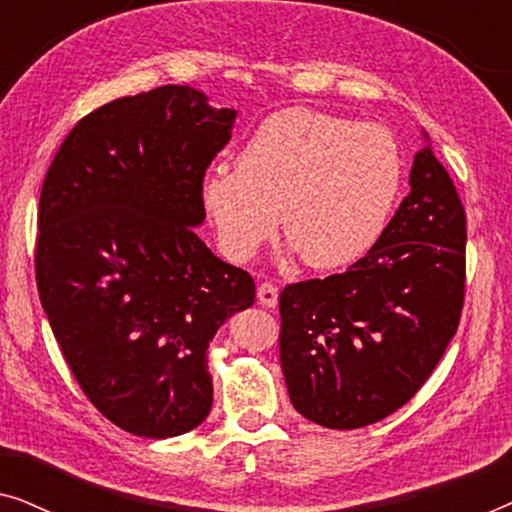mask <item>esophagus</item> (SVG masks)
I'll return each mask as SVG.
<instances>
[{
    "label": "esophagus",
    "instance_id": "1",
    "mask_svg": "<svg viewBox=\"0 0 512 512\" xmlns=\"http://www.w3.org/2000/svg\"><path fill=\"white\" fill-rule=\"evenodd\" d=\"M256 298H258V303H261L263 307H275V305H277V300H279V291H277V286H275V284H270V282L258 284Z\"/></svg>",
    "mask_w": 512,
    "mask_h": 512
}]
</instances>
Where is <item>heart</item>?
Wrapping results in <instances>:
<instances>
[{
	"label": "heart",
	"mask_w": 512,
	"mask_h": 512,
	"mask_svg": "<svg viewBox=\"0 0 512 512\" xmlns=\"http://www.w3.org/2000/svg\"><path fill=\"white\" fill-rule=\"evenodd\" d=\"M401 179V149L387 128L293 107L258 125L237 167L209 170L200 198L230 261H249L272 240L282 212L303 261L335 270L377 242Z\"/></svg>",
	"instance_id": "obj_1"
}]
</instances>
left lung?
<instances>
[{
  "mask_svg": "<svg viewBox=\"0 0 512 512\" xmlns=\"http://www.w3.org/2000/svg\"><path fill=\"white\" fill-rule=\"evenodd\" d=\"M466 209L431 146L410 193L347 272L279 293V359L293 408L326 429H361L403 408L459 326Z\"/></svg>",
  "mask_w": 512,
  "mask_h": 512,
  "instance_id": "1",
  "label": "left lung"
}]
</instances>
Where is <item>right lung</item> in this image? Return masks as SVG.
Segmentation results:
<instances>
[{
	"mask_svg": "<svg viewBox=\"0 0 512 512\" xmlns=\"http://www.w3.org/2000/svg\"><path fill=\"white\" fill-rule=\"evenodd\" d=\"M233 121L191 86L121 97L74 125L41 186V307L83 394L132 436L205 422L209 342L254 305L249 272L195 233L202 179Z\"/></svg>",
	"mask_w": 512,
	"mask_h": 512,
	"instance_id": "1",
	"label": "right lung"
}]
</instances>
